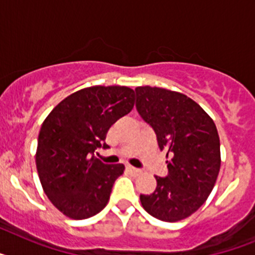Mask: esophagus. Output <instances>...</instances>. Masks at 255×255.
<instances>
[{
	"mask_svg": "<svg viewBox=\"0 0 255 255\" xmlns=\"http://www.w3.org/2000/svg\"><path fill=\"white\" fill-rule=\"evenodd\" d=\"M126 170L129 171L131 175H140L141 173V170H139V168H135L132 167V166H126Z\"/></svg>",
	"mask_w": 255,
	"mask_h": 255,
	"instance_id": "esophagus-1",
	"label": "esophagus"
}]
</instances>
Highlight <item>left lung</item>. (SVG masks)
Segmentation results:
<instances>
[{"instance_id":"obj_1","label":"left lung","mask_w":255,"mask_h":255,"mask_svg":"<svg viewBox=\"0 0 255 255\" xmlns=\"http://www.w3.org/2000/svg\"><path fill=\"white\" fill-rule=\"evenodd\" d=\"M135 93L136 111L170 157L167 176H155L157 188L149 195L140 194L141 206L164 222L184 220L202 207L217 180L221 153L216 125L185 94L157 87H138Z\"/></svg>"}]
</instances>
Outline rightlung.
<instances>
[{"label": "right lung", "mask_w": 255, "mask_h": 255, "mask_svg": "<svg viewBox=\"0 0 255 255\" xmlns=\"http://www.w3.org/2000/svg\"><path fill=\"white\" fill-rule=\"evenodd\" d=\"M128 87L85 88L70 94L47 116L38 136L40 184L52 204L74 220L100 213L124 164H106L94 153L108 148V129L134 107Z\"/></svg>", "instance_id": "right-lung-1"}]
</instances>
